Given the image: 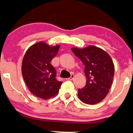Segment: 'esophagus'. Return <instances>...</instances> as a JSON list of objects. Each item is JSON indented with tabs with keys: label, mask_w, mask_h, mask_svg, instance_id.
Listing matches in <instances>:
<instances>
[{
	"label": "esophagus",
	"mask_w": 133,
	"mask_h": 133,
	"mask_svg": "<svg viewBox=\"0 0 133 133\" xmlns=\"http://www.w3.org/2000/svg\"><path fill=\"white\" fill-rule=\"evenodd\" d=\"M74 77H75L74 75L72 74V75H71V77H69V78H68V80H70V81H71V80H72L74 78Z\"/></svg>",
	"instance_id": "1"
}]
</instances>
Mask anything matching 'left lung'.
I'll list each match as a JSON object with an SVG mask.
<instances>
[{"label": "left lung", "mask_w": 133, "mask_h": 133, "mask_svg": "<svg viewBox=\"0 0 133 133\" xmlns=\"http://www.w3.org/2000/svg\"><path fill=\"white\" fill-rule=\"evenodd\" d=\"M73 53L85 65L87 83L78 89V98L84 103L94 105L106 97L112 83L114 65L111 56L99 47L72 48Z\"/></svg>", "instance_id": "obj_1"}]
</instances>
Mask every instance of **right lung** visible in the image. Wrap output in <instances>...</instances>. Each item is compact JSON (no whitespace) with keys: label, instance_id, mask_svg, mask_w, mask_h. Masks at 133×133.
I'll return each mask as SVG.
<instances>
[{"label":"right lung","instance_id":"1","mask_svg":"<svg viewBox=\"0 0 133 133\" xmlns=\"http://www.w3.org/2000/svg\"><path fill=\"white\" fill-rule=\"evenodd\" d=\"M60 45L44 41L32 44L26 50L22 63V74L26 86L35 96L48 99L57 95L62 81L56 79V71L50 64Z\"/></svg>","mask_w":133,"mask_h":133}]
</instances>
